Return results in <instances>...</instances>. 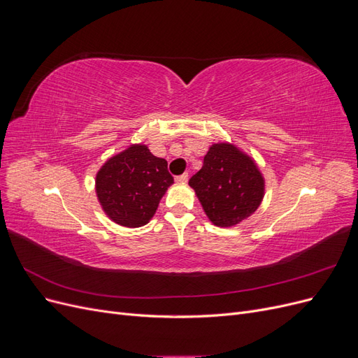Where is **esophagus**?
I'll return each instance as SVG.
<instances>
[{
  "mask_svg": "<svg viewBox=\"0 0 358 358\" xmlns=\"http://www.w3.org/2000/svg\"><path fill=\"white\" fill-rule=\"evenodd\" d=\"M176 182H179V183H187V182H188V175H187V173H183V175L178 176V178H176Z\"/></svg>",
  "mask_w": 358,
  "mask_h": 358,
  "instance_id": "34e87169",
  "label": "esophagus"
}]
</instances>
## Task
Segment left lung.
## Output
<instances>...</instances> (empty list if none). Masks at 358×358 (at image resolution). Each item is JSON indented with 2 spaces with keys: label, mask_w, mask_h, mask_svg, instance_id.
Wrapping results in <instances>:
<instances>
[{
  "label": "left lung",
  "mask_w": 358,
  "mask_h": 358,
  "mask_svg": "<svg viewBox=\"0 0 358 358\" xmlns=\"http://www.w3.org/2000/svg\"><path fill=\"white\" fill-rule=\"evenodd\" d=\"M209 221L230 229L249 218L262 204L266 180L255 159L230 142L212 143L203 167L189 179Z\"/></svg>",
  "instance_id": "obj_1"
}]
</instances>
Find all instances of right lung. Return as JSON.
Returning a JSON list of instances; mask_svg holds the SVG:
<instances>
[{"instance_id":"right-lung-1","label":"right lung","mask_w":358,"mask_h":358,"mask_svg":"<svg viewBox=\"0 0 358 358\" xmlns=\"http://www.w3.org/2000/svg\"><path fill=\"white\" fill-rule=\"evenodd\" d=\"M173 185L167 161L134 143L110 157L95 175V194L115 224L137 229L155 215L159 200Z\"/></svg>"}]
</instances>
